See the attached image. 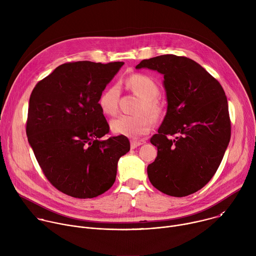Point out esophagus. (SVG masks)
Segmentation results:
<instances>
[{
	"label": "esophagus",
	"instance_id": "34e87169",
	"mask_svg": "<svg viewBox=\"0 0 256 256\" xmlns=\"http://www.w3.org/2000/svg\"><path fill=\"white\" fill-rule=\"evenodd\" d=\"M144 144V142H142V140H130V148H132V149H136V147H138V146H140V144Z\"/></svg>",
	"mask_w": 256,
	"mask_h": 256
}]
</instances>
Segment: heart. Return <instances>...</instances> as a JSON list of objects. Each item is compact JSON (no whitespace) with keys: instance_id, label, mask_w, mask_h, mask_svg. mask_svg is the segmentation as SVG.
<instances>
[{"instance_id":"b5f03b06","label":"heart","mask_w":256,"mask_h":256,"mask_svg":"<svg viewBox=\"0 0 256 256\" xmlns=\"http://www.w3.org/2000/svg\"><path fill=\"white\" fill-rule=\"evenodd\" d=\"M128 87L142 98L138 112H147L151 116H158L161 112V105L157 100L160 89L157 82L144 74H134L126 81ZM120 89L118 84L105 88L98 98V106L101 112L106 116H114L118 109ZM153 126V120L148 114L136 116H120L110 122L114 132L130 138H138L147 134Z\"/></svg>"}]
</instances>
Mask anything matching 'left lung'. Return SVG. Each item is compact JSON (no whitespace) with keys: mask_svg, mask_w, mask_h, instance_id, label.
Returning a JSON list of instances; mask_svg holds the SVG:
<instances>
[{"mask_svg":"<svg viewBox=\"0 0 256 256\" xmlns=\"http://www.w3.org/2000/svg\"><path fill=\"white\" fill-rule=\"evenodd\" d=\"M164 75L167 112L151 138L158 154L148 177L158 190L182 198L202 188L214 175L231 136L228 101L221 84L194 60L174 54L142 60Z\"/></svg>","mask_w":256,"mask_h":256,"instance_id":"8db88e82","label":"left lung"}]
</instances>
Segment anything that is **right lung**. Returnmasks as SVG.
<instances>
[{"label": "right lung", "mask_w": 256, "mask_h": 256, "mask_svg": "<svg viewBox=\"0 0 256 256\" xmlns=\"http://www.w3.org/2000/svg\"><path fill=\"white\" fill-rule=\"evenodd\" d=\"M124 64L66 62L32 90L28 142L48 180L64 194L92 198L107 192L116 181L118 159L130 149L126 136L102 138L109 126L98 106Z\"/></svg>", "instance_id": "right-lung-1"}]
</instances>
